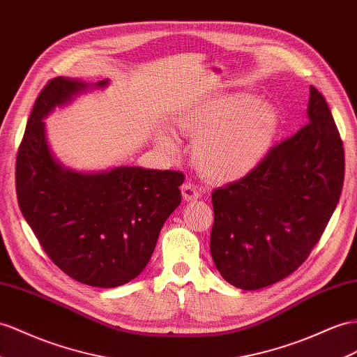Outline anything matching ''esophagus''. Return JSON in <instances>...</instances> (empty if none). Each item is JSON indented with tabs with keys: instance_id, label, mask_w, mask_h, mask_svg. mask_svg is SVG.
<instances>
[{
	"instance_id": "obj_1",
	"label": "esophagus",
	"mask_w": 357,
	"mask_h": 357,
	"mask_svg": "<svg viewBox=\"0 0 357 357\" xmlns=\"http://www.w3.org/2000/svg\"><path fill=\"white\" fill-rule=\"evenodd\" d=\"M181 191H182V197H184L187 202H193V200H197L200 197V190L195 184H191V182L182 184Z\"/></svg>"
}]
</instances>
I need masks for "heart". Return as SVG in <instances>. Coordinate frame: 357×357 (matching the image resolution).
Wrapping results in <instances>:
<instances>
[{"label": "heart", "mask_w": 357, "mask_h": 357, "mask_svg": "<svg viewBox=\"0 0 357 357\" xmlns=\"http://www.w3.org/2000/svg\"><path fill=\"white\" fill-rule=\"evenodd\" d=\"M278 109L250 93H226L185 108L176 117L179 131L195 137L191 160L211 181H235L250 173L268 153L279 130ZM157 143L169 153L175 137L161 132Z\"/></svg>", "instance_id": "obj_1"}]
</instances>
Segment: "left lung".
Wrapping results in <instances>:
<instances>
[{"label":"left lung","instance_id":"1","mask_svg":"<svg viewBox=\"0 0 357 357\" xmlns=\"http://www.w3.org/2000/svg\"><path fill=\"white\" fill-rule=\"evenodd\" d=\"M307 123L249 175L213 191L211 257L245 291L294 273L321 238L344 184V148L324 96L310 86Z\"/></svg>","mask_w":357,"mask_h":357}]
</instances>
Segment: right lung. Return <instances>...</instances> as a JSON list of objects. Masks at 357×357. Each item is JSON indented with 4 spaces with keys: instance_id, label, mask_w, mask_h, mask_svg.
<instances>
[{
    "instance_id": "obj_1",
    "label": "right lung",
    "mask_w": 357,
    "mask_h": 357,
    "mask_svg": "<svg viewBox=\"0 0 357 357\" xmlns=\"http://www.w3.org/2000/svg\"><path fill=\"white\" fill-rule=\"evenodd\" d=\"M89 87L57 77L42 89L17 151L16 193L26 223L61 271L90 287L114 288L148 266L164 222L181 204L185 176L125 166L96 173L63 167L43 119Z\"/></svg>"
}]
</instances>
